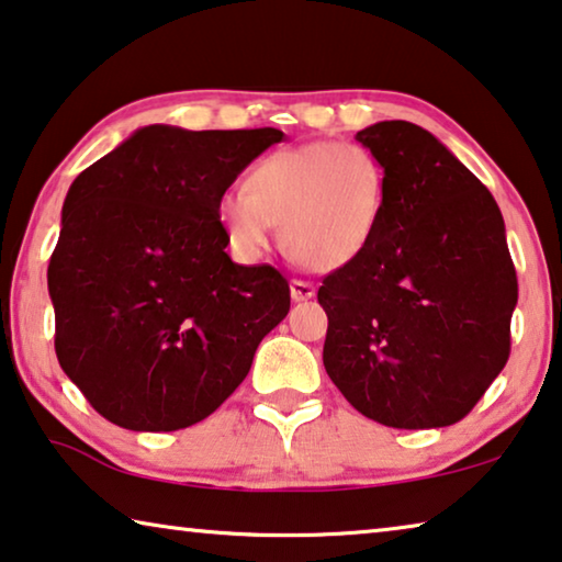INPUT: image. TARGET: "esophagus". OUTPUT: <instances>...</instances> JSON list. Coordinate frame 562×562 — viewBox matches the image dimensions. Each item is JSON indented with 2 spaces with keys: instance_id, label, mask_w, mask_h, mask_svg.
Segmentation results:
<instances>
[{
  "instance_id": "1",
  "label": "esophagus",
  "mask_w": 562,
  "mask_h": 562,
  "mask_svg": "<svg viewBox=\"0 0 562 562\" xmlns=\"http://www.w3.org/2000/svg\"><path fill=\"white\" fill-rule=\"evenodd\" d=\"M290 295L295 303H305V300L315 297V288L305 280H292L290 282Z\"/></svg>"
}]
</instances>
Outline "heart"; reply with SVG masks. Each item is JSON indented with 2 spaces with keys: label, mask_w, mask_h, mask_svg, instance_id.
I'll return each instance as SVG.
<instances>
[{
  "label": "heart",
  "mask_w": 562,
  "mask_h": 562,
  "mask_svg": "<svg viewBox=\"0 0 562 562\" xmlns=\"http://www.w3.org/2000/svg\"><path fill=\"white\" fill-rule=\"evenodd\" d=\"M386 196V166L371 148L313 140L257 161L245 194L224 196L216 220L239 257L257 259L280 227L284 249L300 265L340 270L375 239Z\"/></svg>",
  "instance_id": "1"
}]
</instances>
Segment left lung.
Here are the masks:
<instances>
[{
	"label": "left lung",
	"mask_w": 562,
	"mask_h": 562,
	"mask_svg": "<svg viewBox=\"0 0 562 562\" xmlns=\"http://www.w3.org/2000/svg\"><path fill=\"white\" fill-rule=\"evenodd\" d=\"M389 196L366 252L317 290L323 363L350 406L393 429H439L472 412L509 358L517 274L487 187L408 121L358 131Z\"/></svg>",
	"instance_id": "1"
}]
</instances>
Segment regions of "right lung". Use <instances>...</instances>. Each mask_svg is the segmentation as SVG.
I'll list each match as a JSON object with an SVG mask.
<instances>
[{"instance_id":"obj_1","label":"right lung","mask_w":562,"mask_h":562,"mask_svg":"<svg viewBox=\"0 0 562 562\" xmlns=\"http://www.w3.org/2000/svg\"><path fill=\"white\" fill-rule=\"evenodd\" d=\"M278 128L146 125L88 166L63 204L47 267L55 353L88 404L131 431L214 414L290 310L270 265L245 267L216 206Z\"/></svg>"}]
</instances>
